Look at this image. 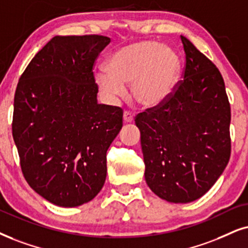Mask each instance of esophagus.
<instances>
[{"instance_id":"obj_1","label":"esophagus","mask_w":248,"mask_h":248,"mask_svg":"<svg viewBox=\"0 0 248 248\" xmlns=\"http://www.w3.org/2000/svg\"><path fill=\"white\" fill-rule=\"evenodd\" d=\"M124 121L127 122V124H130V122L134 121V115L129 113V112H124Z\"/></svg>"}]
</instances>
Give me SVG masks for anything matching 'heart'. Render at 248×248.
<instances>
[{"mask_svg": "<svg viewBox=\"0 0 248 248\" xmlns=\"http://www.w3.org/2000/svg\"><path fill=\"white\" fill-rule=\"evenodd\" d=\"M105 70L95 75V82L106 99L124 98V86L131 84L135 101L144 108H155L174 93L181 77V59L170 46L140 41L114 51Z\"/></svg>", "mask_w": 248, "mask_h": 248, "instance_id": "1", "label": "heart"}]
</instances>
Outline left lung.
Masks as SVG:
<instances>
[{
	"mask_svg": "<svg viewBox=\"0 0 248 248\" xmlns=\"http://www.w3.org/2000/svg\"><path fill=\"white\" fill-rule=\"evenodd\" d=\"M183 81L167 102L135 119L146 184L159 198L187 203L202 197L227 167L231 113L220 71L186 36Z\"/></svg>",
	"mask_w": 248,
	"mask_h": 248,
	"instance_id": "left-lung-1",
	"label": "left lung"
}]
</instances>
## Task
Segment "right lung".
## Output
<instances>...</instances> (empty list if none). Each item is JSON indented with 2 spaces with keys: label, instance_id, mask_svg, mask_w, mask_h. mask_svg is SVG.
Segmentation results:
<instances>
[{
  "label": "right lung",
  "instance_id": "add662e5",
  "mask_svg": "<svg viewBox=\"0 0 248 248\" xmlns=\"http://www.w3.org/2000/svg\"><path fill=\"white\" fill-rule=\"evenodd\" d=\"M111 39L55 36L21 74L12 135L30 186L49 202H89L106 180V152L122 128V109L98 104L93 66Z\"/></svg>",
  "mask_w": 248,
  "mask_h": 248
}]
</instances>
